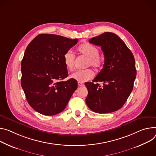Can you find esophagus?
<instances>
[{
  "mask_svg": "<svg viewBox=\"0 0 156 156\" xmlns=\"http://www.w3.org/2000/svg\"><path fill=\"white\" fill-rule=\"evenodd\" d=\"M78 87H83L84 84L81 82H78Z\"/></svg>",
  "mask_w": 156,
  "mask_h": 156,
  "instance_id": "obj_1",
  "label": "esophagus"
}]
</instances>
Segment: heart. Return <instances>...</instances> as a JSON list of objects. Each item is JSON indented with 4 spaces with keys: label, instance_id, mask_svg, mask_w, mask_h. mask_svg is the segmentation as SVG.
<instances>
[{
    "label": "heart",
    "instance_id": "obj_1",
    "mask_svg": "<svg viewBox=\"0 0 156 156\" xmlns=\"http://www.w3.org/2000/svg\"><path fill=\"white\" fill-rule=\"evenodd\" d=\"M78 51L88 57L87 66H91L95 69L100 68L103 65V59L99 56V50L97 47L90 44H84L78 48ZM75 55L71 51H66L63 56L65 66L72 71L74 67ZM94 73L91 69H78L71 75L70 77L78 82H85L93 78Z\"/></svg>",
    "mask_w": 156,
    "mask_h": 156
}]
</instances>
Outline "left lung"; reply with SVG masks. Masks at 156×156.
<instances>
[{
  "mask_svg": "<svg viewBox=\"0 0 156 156\" xmlns=\"http://www.w3.org/2000/svg\"><path fill=\"white\" fill-rule=\"evenodd\" d=\"M89 42L101 47L105 63L93 82L84 83L88 91L86 103L97 113L116 111L122 107L133 89L136 76L133 54L116 34L111 32L93 37ZM98 82L104 83L103 87Z\"/></svg>",
  "mask_w": 156,
  "mask_h": 156,
  "instance_id": "1",
  "label": "left lung"
}]
</instances>
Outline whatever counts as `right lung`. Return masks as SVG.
Listing matches in <instances>:
<instances>
[{
  "label": "right lung",
  "mask_w": 156,
  "mask_h": 156,
  "mask_svg": "<svg viewBox=\"0 0 156 156\" xmlns=\"http://www.w3.org/2000/svg\"><path fill=\"white\" fill-rule=\"evenodd\" d=\"M78 41L43 34L27 46L21 63V86L28 103L40 114L61 112L76 90V80H62L68 75L63 56Z\"/></svg>",
  "instance_id": "right-lung-1"
}]
</instances>
